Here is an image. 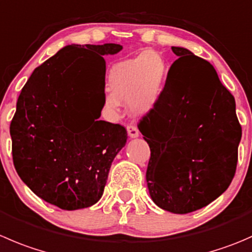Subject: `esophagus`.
I'll return each instance as SVG.
<instances>
[{
    "label": "esophagus",
    "mask_w": 252,
    "mask_h": 252,
    "mask_svg": "<svg viewBox=\"0 0 252 252\" xmlns=\"http://www.w3.org/2000/svg\"><path fill=\"white\" fill-rule=\"evenodd\" d=\"M126 130H128V135L130 136V138H136V136H139V130L138 128H136L135 124H128V126H126Z\"/></svg>",
    "instance_id": "34e87169"
}]
</instances>
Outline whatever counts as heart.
I'll return each instance as SVG.
<instances>
[{
  "label": "heart",
  "instance_id": "obj_1",
  "mask_svg": "<svg viewBox=\"0 0 252 252\" xmlns=\"http://www.w3.org/2000/svg\"><path fill=\"white\" fill-rule=\"evenodd\" d=\"M167 75V63L156 51L119 61L111 67L107 77L109 92L104 98L106 106L116 109L121 101L128 99L136 113L150 111L162 94Z\"/></svg>",
  "mask_w": 252,
  "mask_h": 252
}]
</instances>
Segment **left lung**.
I'll use <instances>...</instances> for the list:
<instances>
[{
  "label": "left lung",
  "instance_id": "left-lung-1",
  "mask_svg": "<svg viewBox=\"0 0 252 252\" xmlns=\"http://www.w3.org/2000/svg\"><path fill=\"white\" fill-rule=\"evenodd\" d=\"M155 106L138 128L150 146L146 170L156 206L187 214L208 206L233 181L241 126L235 99L214 67L185 48Z\"/></svg>",
  "mask_w": 252,
  "mask_h": 252
}]
</instances>
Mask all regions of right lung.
<instances>
[{"label":"right lung","instance_id":"add662e5","mask_svg":"<svg viewBox=\"0 0 252 252\" xmlns=\"http://www.w3.org/2000/svg\"><path fill=\"white\" fill-rule=\"evenodd\" d=\"M119 44L67 45L36 67L9 126L17 173L32 191L65 211L99 201L112 161L126 145L121 124L98 121L107 54Z\"/></svg>","mask_w":252,"mask_h":252}]
</instances>
